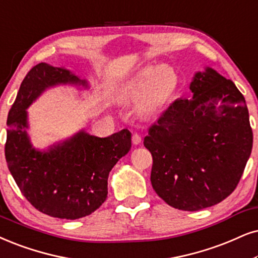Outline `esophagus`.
Here are the masks:
<instances>
[{
	"label": "esophagus",
	"mask_w": 258,
	"mask_h": 258,
	"mask_svg": "<svg viewBox=\"0 0 258 258\" xmlns=\"http://www.w3.org/2000/svg\"><path fill=\"white\" fill-rule=\"evenodd\" d=\"M132 143L135 145H138L142 143V137H140V135H138V133H135V135L132 136Z\"/></svg>",
	"instance_id": "34e87169"
}]
</instances>
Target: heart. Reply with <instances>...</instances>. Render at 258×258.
Returning a JSON list of instances; mask_svg holds the SVG:
<instances>
[{
	"instance_id": "obj_1",
	"label": "heart",
	"mask_w": 258,
	"mask_h": 258,
	"mask_svg": "<svg viewBox=\"0 0 258 258\" xmlns=\"http://www.w3.org/2000/svg\"><path fill=\"white\" fill-rule=\"evenodd\" d=\"M178 87V75L170 65H148L133 75L121 87L120 97L135 101L144 113H156L174 97Z\"/></svg>"
}]
</instances>
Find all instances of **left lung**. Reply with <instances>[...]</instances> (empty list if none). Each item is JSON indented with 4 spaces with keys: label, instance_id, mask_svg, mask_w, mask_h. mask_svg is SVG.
<instances>
[{
    "label": "left lung",
    "instance_id": "8db88e82",
    "mask_svg": "<svg viewBox=\"0 0 258 258\" xmlns=\"http://www.w3.org/2000/svg\"><path fill=\"white\" fill-rule=\"evenodd\" d=\"M193 99L176 100L149 128L151 184L169 206L199 211L236 189L252 149L245 99L211 68L190 83Z\"/></svg>",
    "mask_w": 258,
    "mask_h": 258
}]
</instances>
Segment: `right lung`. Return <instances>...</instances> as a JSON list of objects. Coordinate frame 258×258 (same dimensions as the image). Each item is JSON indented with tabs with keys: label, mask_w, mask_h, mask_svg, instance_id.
<instances>
[{
	"label": "right lung",
	"mask_w": 258,
	"mask_h": 258,
	"mask_svg": "<svg viewBox=\"0 0 258 258\" xmlns=\"http://www.w3.org/2000/svg\"><path fill=\"white\" fill-rule=\"evenodd\" d=\"M57 84L88 86L69 70L46 63L28 71L8 113L5 153L9 171L32 206L50 217L75 220L106 201L109 171L131 150V132L125 128L99 138L80 131L46 151L35 150L26 131V109Z\"/></svg>",
	"instance_id": "obj_1"
}]
</instances>
